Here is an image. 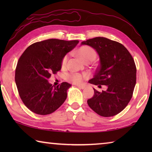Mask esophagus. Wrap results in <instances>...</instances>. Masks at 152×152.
Wrapping results in <instances>:
<instances>
[{
    "instance_id": "obj_1",
    "label": "esophagus",
    "mask_w": 152,
    "mask_h": 152,
    "mask_svg": "<svg viewBox=\"0 0 152 152\" xmlns=\"http://www.w3.org/2000/svg\"><path fill=\"white\" fill-rule=\"evenodd\" d=\"M76 86H78L79 88H81V89H84L86 87V86L84 85V84H76Z\"/></svg>"
}]
</instances>
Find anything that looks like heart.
<instances>
[{"label": "heart", "mask_w": 152, "mask_h": 152, "mask_svg": "<svg viewBox=\"0 0 152 152\" xmlns=\"http://www.w3.org/2000/svg\"><path fill=\"white\" fill-rule=\"evenodd\" d=\"M77 54L80 58V60L83 61L84 62H86V61L91 62L94 60L96 56V53L95 50L92 48L88 47V46H82V47L80 48L77 51ZM67 61H68V56H65L61 60V66L65 67L66 66ZM66 79L68 81L73 82V83L78 84L80 83L82 81L83 76L78 73H71L67 75Z\"/></svg>", "instance_id": "b5f03b06"}]
</instances>
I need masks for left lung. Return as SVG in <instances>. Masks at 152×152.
<instances>
[{
	"mask_svg": "<svg viewBox=\"0 0 152 152\" xmlns=\"http://www.w3.org/2000/svg\"><path fill=\"white\" fill-rule=\"evenodd\" d=\"M97 51L100 65L89 83L107 86V91L94 94L87 101L88 106L102 117L117 115L127 107L136 84L134 60L124 45L105 37H97L81 43Z\"/></svg>",
	"mask_w": 152,
	"mask_h": 152,
	"instance_id": "8db88e82",
	"label": "left lung"
}]
</instances>
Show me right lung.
I'll return each mask as SVG.
<instances>
[{
  "label": "right lung",
  "mask_w": 152,
  "mask_h": 152,
  "mask_svg": "<svg viewBox=\"0 0 152 152\" xmlns=\"http://www.w3.org/2000/svg\"><path fill=\"white\" fill-rule=\"evenodd\" d=\"M78 42L50 39L33 43L23 53L15 70V82L23 102L32 112L51 114L66 101L71 84L62 82L53 87L48 79L61 70L63 58Z\"/></svg>",
  "instance_id": "obj_1"
}]
</instances>
